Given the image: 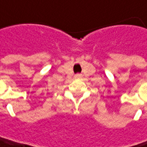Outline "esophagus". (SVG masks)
Here are the masks:
<instances>
[{
    "label": "esophagus",
    "instance_id": "esophagus-1",
    "mask_svg": "<svg viewBox=\"0 0 147 147\" xmlns=\"http://www.w3.org/2000/svg\"><path fill=\"white\" fill-rule=\"evenodd\" d=\"M82 77V74H76V75H75V78L76 79H80Z\"/></svg>",
    "mask_w": 147,
    "mask_h": 147
}]
</instances>
